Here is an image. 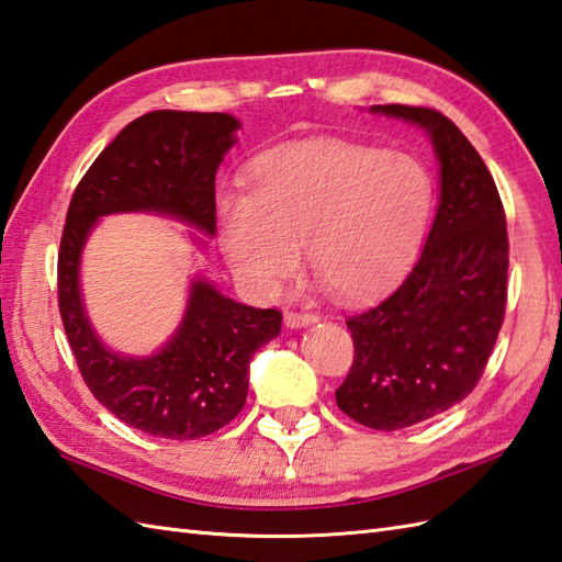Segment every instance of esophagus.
<instances>
[{
  "mask_svg": "<svg viewBox=\"0 0 562 562\" xmlns=\"http://www.w3.org/2000/svg\"><path fill=\"white\" fill-rule=\"evenodd\" d=\"M284 323H286V328H306V325L318 323V313L290 311V313H284Z\"/></svg>",
  "mask_w": 562,
  "mask_h": 562,
  "instance_id": "esophagus-1",
  "label": "esophagus"
}]
</instances>
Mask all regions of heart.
Returning <instances> with one entry per match:
<instances>
[{
    "label": "heart",
    "mask_w": 562,
    "mask_h": 562,
    "mask_svg": "<svg viewBox=\"0 0 562 562\" xmlns=\"http://www.w3.org/2000/svg\"><path fill=\"white\" fill-rule=\"evenodd\" d=\"M436 211L424 160L359 143L268 153L251 191L222 193L220 244L244 284L276 296L306 244L311 268L347 299L397 280L419 256Z\"/></svg>",
    "instance_id": "b5f03b06"
}]
</instances>
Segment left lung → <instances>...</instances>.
<instances>
[{"label": "left lung", "mask_w": 562, "mask_h": 562, "mask_svg": "<svg viewBox=\"0 0 562 562\" xmlns=\"http://www.w3.org/2000/svg\"><path fill=\"white\" fill-rule=\"evenodd\" d=\"M371 112L424 128L440 165L424 251L395 292L347 318L355 363L335 393L349 419L397 430L476 387L505 316L507 229L488 167L448 116L407 104Z\"/></svg>", "instance_id": "8db88e82"}]
</instances>
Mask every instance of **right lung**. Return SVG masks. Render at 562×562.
Segmentation results:
<instances>
[{
  "mask_svg": "<svg viewBox=\"0 0 562 562\" xmlns=\"http://www.w3.org/2000/svg\"><path fill=\"white\" fill-rule=\"evenodd\" d=\"M241 128L225 112L155 110L124 126L90 165L74 199L59 246V313L90 393L116 419L169 440L215 434L237 416L249 393V363L280 335L282 313L220 294L195 276L184 316L150 357L104 345L81 292L83 246L100 217L150 213L175 217L215 237V175ZM191 239L205 249L203 237Z\"/></svg>",
  "mask_w": 562,
  "mask_h": 562,
  "instance_id": "right-lung-1",
  "label": "right lung"
}]
</instances>
